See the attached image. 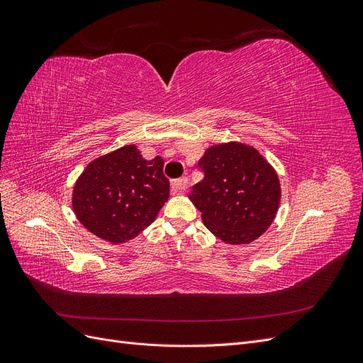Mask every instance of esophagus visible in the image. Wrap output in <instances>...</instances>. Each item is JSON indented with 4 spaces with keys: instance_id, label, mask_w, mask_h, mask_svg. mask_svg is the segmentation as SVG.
Masks as SVG:
<instances>
[{
    "instance_id": "1",
    "label": "esophagus",
    "mask_w": 363,
    "mask_h": 363,
    "mask_svg": "<svg viewBox=\"0 0 363 363\" xmlns=\"http://www.w3.org/2000/svg\"><path fill=\"white\" fill-rule=\"evenodd\" d=\"M186 186H188V179H186V177H182V179H177V180H172V183H171V191H172V194H182V192H184Z\"/></svg>"
}]
</instances>
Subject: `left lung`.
<instances>
[{
    "instance_id": "left-lung-1",
    "label": "left lung",
    "mask_w": 363,
    "mask_h": 363,
    "mask_svg": "<svg viewBox=\"0 0 363 363\" xmlns=\"http://www.w3.org/2000/svg\"><path fill=\"white\" fill-rule=\"evenodd\" d=\"M204 179L189 195L204 225L230 245H245L267 232L277 216L279 175L259 150L230 140L208 147L199 160Z\"/></svg>"
}]
</instances>
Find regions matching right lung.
<instances>
[{"mask_svg": "<svg viewBox=\"0 0 363 363\" xmlns=\"http://www.w3.org/2000/svg\"><path fill=\"white\" fill-rule=\"evenodd\" d=\"M163 159L142 157L135 144L98 156L75 180L71 204L84 228L111 244L135 239L169 199Z\"/></svg>", "mask_w": 363, "mask_h": 363, "instance_id": "obj_1", "label": "right lung"}]
</instances>
